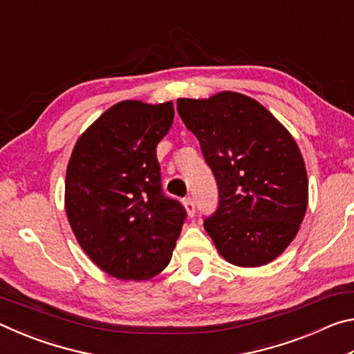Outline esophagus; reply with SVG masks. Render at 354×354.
<instances>
[{
    "mask_svg": "<svg viewBox=\"0 0 354 354\" xmlns=\"http://www.w3.org/2000/svg\"><path fill=\"white\" fill-rule=\"evenodd\" d=\"M184 207H185V211H187V215H189V217H194V215H195V211H196V209H195V201H194V198H190V196H189V198H185V200H184Z\"/></svg>",
    "mask_w": 354,
    "mask_h": 354,
    "instance_id": "obj_1",
    "label": "esophagus"
}]
</instances>
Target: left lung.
<instances>
[{
  "label": "left lung",
  "mask_w": 354,
  "mask_h": 354,
  "mask_svg": "<svg viewBox=\"0 0 354 354\" xmlns=\"http://www.w3.org/2000/svg\"><path fill=\"white\" fill-rule=\"evenodd\" d=\"M178 112L217 179L218 207L205 220L215 248L239 267L274 261L308 209L306 167L295 139L243 93L179 98Z\"/></svg>",
  "instance_id": "1"
}]
</instances>
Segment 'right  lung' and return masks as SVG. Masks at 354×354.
<instances>
[{"label": "right lung", "mask_w": 354, "mask_h": 354, "mask_svg": "<svg viewBox=\"0 0 354 354\" xmlns=\"http://www.w3.org/2000/svg\"><path fill=\"white\" fill-rule=\"evenodd\" d=\"M175 117L171 101H120L76 140L65 212L77 243L113 278L145 281L169 266L184 207L160 187L156 147Z\"/></svg>", "instance_id": "add662e5"}]
</instances>
